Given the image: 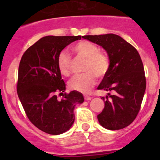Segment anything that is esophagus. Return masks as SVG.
<instances>
[{
    "instance_id": "obj_1",
    "label": "esophagus",
    "mask_w": 160,
    "mask_h": 160,
    "mask_svg": "<svg viewBox=\"0 0 160 160\" xmlns=\"http://www.w3.org/2000/svg\"><path fill=\"white\" fill-rule=\"evenodd\" d=\"M84 98H85V100H87V101H89V100H91V98H92L90 97V96L85 95L84 96Z\"/></svg>"
}]
</instances>
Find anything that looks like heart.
I'll return each mask as SVG.
<instances>
[{
    "mask_svg": "<svg viewBox=\"0 0 160 160\" xmlns=\"http://www.w3.org/2000/svg\"><path fill=\"white\" fill-rule=\"evenodd\" d=\"M73 51L82 58L86 59L82 74L72 78L69 82L70 89L78 92L88 93L96 83V76L102 78L110 68V60L105 53L99 51L95 44L88 41H82L72 47ZM71 57L63 50L58 57V68L64 76L70 75L71 68Z\"/></svg>",
    "mask_w": 160,
    "mask_h": 160,
    "instance_id": "heart-1",
    "label": "heart"
}]
</instances>
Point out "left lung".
Returning a JSON list of instances; mask_svg holds the SVG:
<instances>
[{
	"instance_id": "1",
	"label": "left lung",
	"mask_w": 160,
	"mask_h": 160,
	"mask_svg": "<svg viewBox=\"0 0 160 160\" xmlns=\"http://www.w3.org/2000/svg\"><path fill=\"white\" fill-rule=\"evenodd\" d=\"M82 38L102 46L107 51L110 68L98 90L113 91L101 98L105 107L98 120L106 129L115 131L129 126L140 110L146 90V78L140 55L131 44L113 33L87 35Z\"/></svg>"
}]
</instances>
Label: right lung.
<instances>
[{"label": "right lung", "mask_w": 160, "mask_h": 160, "mask_svg": "<svg viewBox=\"0 0 160 160\" xmlns=\"http://www.w3.org/2000/svg\"><path fill=\"white\" fill-rule=\"evenodd\" d=\"M81 36H46L24 53L18 69V98L35 127L49 135H60L74 122L73 109L84 102L82 93H63L66 84L58 68V57L65 47ZM56 92L63 96L57 99Z\"/></svg>", "instance_id": "1"}]
</instances>
